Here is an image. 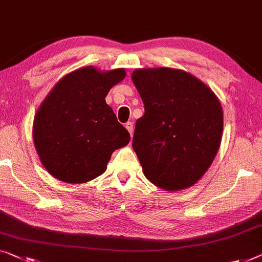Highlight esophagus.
I'll return each mask as SVG.
<instances>
[{
  "label": "esophagus",
  "mask_w": 262,
  "mask_h": 262,
  "mask_svg": "<svg viewBox=\"0 0 262 262\" xmlns=\"http://www.w3.org/2000/svg\"><path fill=\"white\" fill-rule=\"evenodd\" d=\"M124 127H126V129L129 132V134L132 135L133 134V130H134V127H133V123L132 122H127L126 124H124Z\"/></svg>",
  "instance_id": "obj_1"
}]
</instances>
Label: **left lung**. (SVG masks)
Listing matches in <instances>:
<instances>
[{"label": "left lung", "mask_w": 262, "mask_h": 262, "mask_svg": "<svg viewBox=\"0 0 262 262\" xmlns=\"http://www.w3.org/2000/svg\"><path fill=\"white\" fill-rule=\"evenodd\" d=\"M132 80L144 104L133 138L144 177L171 192L188 188L209 168L220 147V101L183 70L136 69Z\"/></svg>", "instance_id": "8db88e82"}]
</instances>
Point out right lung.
I'll return each instance as SVG.
<instances>
[{"mask_svg": "<svg viewBox=\"0 0 262 262\" xmlns=\"http://www.w3.org/2000/svg\"><path fill=\"white\" fill-rule=\"evenodd\" d=\"M124 76L122 68L76 69L41 103L34 118V143L42 165L57 180H93L107 169L113 151L129 142V133L104 100Z\"/></svg>", "mask_w": 262, "mask_h": 262, "instance_id": "add662e5", "label": "right lung"}]
</instances>
